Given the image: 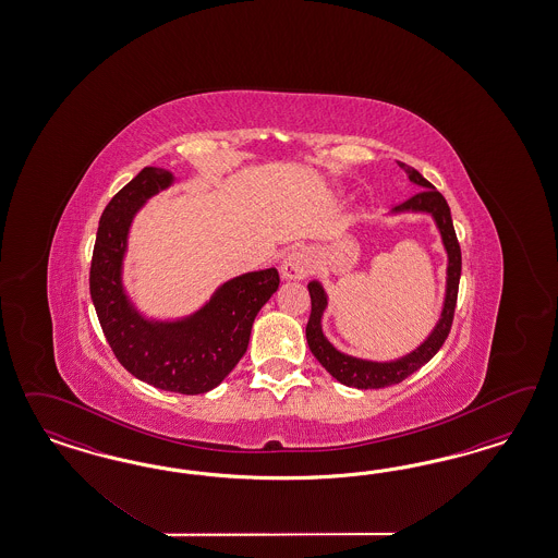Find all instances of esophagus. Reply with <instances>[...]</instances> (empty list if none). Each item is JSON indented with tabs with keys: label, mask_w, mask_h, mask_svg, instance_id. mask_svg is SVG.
<instances>
[{
	"label": "esophagus",
	"mask_w": 558,
	"mask_h": 558,
	"mask_svg": "<svg viewBox=\"0 0 558 558\" xmlns=\"http://www.w3.org/2000/svg\"><path fill=\"white\" fill-rule=\"evenodd\" d=\"M317 266V257L311 250H294L284 257L280 266V276L282 280H304L311 276Z\"/></svg>",
	"instance_id": "obj_1"
}]
</instances>
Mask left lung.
<instances>
[{
    "label": "left lung",
    "mask_w": 558,
    "mask_h": 558,
    "mask_svg": "<svg viewBox=\"0 0 558 558\" xmlns=\"http://www.w3.org/2000/svg\"><path fill=\"white\" fill-rule=\"evenodd\" d=\"M399 168L403 169L411 184L422 187L415 196H411L405 203L397 204L390 215H429L436 227H438L441 245L448 255L446 266V292H444V304L439 319L434 325L432 333L423 339L417 348L407 352L395 360H366L355 355L343 354L338 348L325 338L323 333V313L329 304L327 292L319 280L308 282V294H311V317L306 323V343L313 355L319 360L325 371L329 372L336 380L345 387L354 389H383L405 380L409 374L420 371L423 364H427L434 355L438 354L439 348L450 333L454 308H457L458 282H460V270H462V257H460V245H458L454 225L450 217V206L446 198L439 194L436 187L432 186L417 169L397 161Z\"/></svg>",
    "instance_id": "obj_1"
}]
</instances>
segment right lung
Here are the masks:
<instances>
[{"label":"right lung","mask_w":558,"mask_h":558,"mask_svg":"<svg viewBox=\"0 0 558 558\" xmlns=\"http://www.w3.org/2000/svg\"><path fill=\"white\" fill-rule=\"evenodd\" d=\"M173 182L168 169L145 168L104 208L89 292L101 331L126 371L155 389L201 395L219 387L247 352L255 315L280 278L276 268L247 271L222 282L192 315L168 322L145 317L122 282L129 233L136 213Z\"/></svg>","instance_id":"1"}]
</instances>
